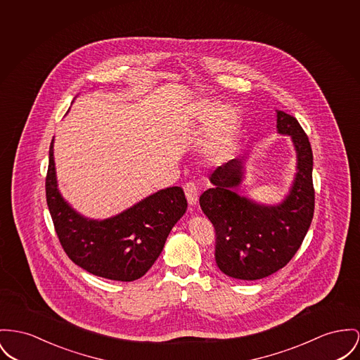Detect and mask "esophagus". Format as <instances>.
I'll use <instances>...</instances> for the list:
<instances>
[{
  "mask_svg": "<svg viewBox=\"0 0 360 360\" xmlns=\"http://www.w3.org/2000/svg\"><path fill=\"white\" fill-rule=\"evenodd\" d=\"M183 188H184L186 198L188 200V205L190 206H195L196 202H198V188H196V186L190 181V183H186Z\"/></svg>",
  "mask_w": 360,
  "mask_h": 360,
  "instance_id": "34e87169",
  "label": "esophagus"
}]
</instances>
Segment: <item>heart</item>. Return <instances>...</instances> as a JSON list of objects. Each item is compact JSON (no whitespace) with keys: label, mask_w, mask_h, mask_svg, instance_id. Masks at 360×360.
<instances>
[{"label":"heart","mask_w":360,"mask_h":360,"mask_svg":"<svg viewBox=\"0 0 360 360\" xmlns=\"http://www.w3.org/2000/svg\"><path fill=\"white\" fill-rule=\"evenodd\" d=\"M195 120L206 125L200 142V151L207 161L222 162L233 151L239 134L238 113L232 106L209 101H198L192 105Z\"/></svg>","instance_id":"heart-1"}]
</instances>
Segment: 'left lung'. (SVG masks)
I'll use <instances>...</instances> for the list:
<instances>
[{
    "mask_svg": "<svg viewBox=\"0 0 360 360\" xmlns=\"http://www.w3.org/2000/svg\"><path fill=\"white\" fill-rule=\"evenodd\" d=\"M277 131L290 136L297 158L293 184L281 203L262 205L236 192L244 177L239 157L213 172V188L199 198L202 212L216 229L217 266L232 278L261 280L283 269L311 225V144L299 121L281 110H277Z\"/></svg>",
    "mask_w": 360,
    "mask_h": 360,
    "instance_id": "8db88e82",
    "label": "left lung"
}]
</instances>
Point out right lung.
Instances as JSON below:
<instances>
[{"instance_id":"1","label":"right lung","mask_w":360,"mask_h":360,"mask_svg":"<svg viewBox=\"0 0 360 360\" xmlns=\"http://www.w3.org/2000/svg\"><path fill=\"white\" fill-rule=\"evenodd\" d=\"M53 142L49 148L46 202L58 240L73 264L115 281L141 278L154 264L174 224L187 210L183 188L155 192L117 216L90 219L57 187Z\"/></svg>"}]
</instances>
